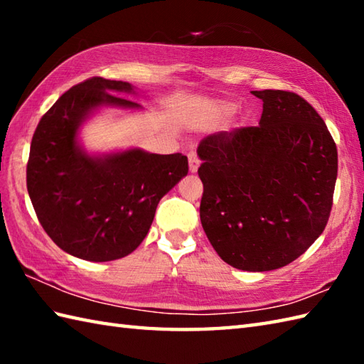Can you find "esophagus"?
Segmentation results:
<instances>
[{"label": "esophagus", "mask_w": 364, "mask_h": 364, "mask_svg": "<svg viewBox=\"0 0 364 364\" xmlns=\"http://www.w3.org/2000/svg\"><path fill=\"white\" fill-rule=\"evenodd\" d=\"M188 159H189V172H191V173H196L197 170H198V167H200V159H198V156H197L196 153H189Z\"/></svg>", "instance_id": "1"}]
</instances>
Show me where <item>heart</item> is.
Wrapping results in <instances>:
<instances>
[{
    "label": "heart",
    "mask_w": 364,
    "mask_h": 364,
    "mask_svg": "<svg viewBox=\"0 0 364 364\" xmlns=\"http://www.w3.org/2000/svg\"><path fill=\"white\" fill-rule=\"evenodd\" d=\"M235 105L225 102V100H218V102H213L210 105V111L214 117H227L231 112L235 111Z\"/></svg>",
    "instance_id": "1"
}]
</instances>
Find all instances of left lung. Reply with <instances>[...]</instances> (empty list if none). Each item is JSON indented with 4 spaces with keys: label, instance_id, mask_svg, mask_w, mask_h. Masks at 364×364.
I'll list each match as a JSON object with an SVG mask.
<instances>
[{
    "label": "left lung",
    "instance_id": "8db88e82",
    "mask_svg": "<svg viewBox=\"0 0 364 364\" xmlns=\"http://www.w3.org/2000/svg\"><path fill=\"white\" fill-rule=\"evenodd\" d=\"M259 127L200 142V220L219 257L266 272L305 253L327 225L338 151L314 107L292 92L253 90Z\"/></svg>",
    "mask_w": 364,
    "mask_h": 364
}]
</instances>
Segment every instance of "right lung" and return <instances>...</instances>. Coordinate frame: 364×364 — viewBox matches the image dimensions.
I'll use <instances>...</instances> for the list:
<instances>
[{"instance_id":"obj_1","label":"right lung","mask_w":364,"mask_h":364,"mask_svg":"<svg viewBox=\"0 0 364 364\" xmlns=\"http://www.w3.org/2000/svg\"><path fill=\"white\" fill-rule=\"evenodd\" d=\"M129 82L90 78L60 97L38 122L26 168L28 194L54 244L76 258L105 262L141 244L159 200L188 175L181 153L154 154L139 146L90 153L81 128L107 107H144Z\"/></svg>"}]
</instances>
